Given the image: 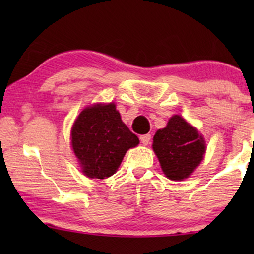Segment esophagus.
<instances>
[{"instance_id": "34e87169", "label": "esophagus", "mask_w": 254, "mask_h": 254, "mask_svg": "<svg viewBox=\"0 0 254 254\" xmlns=\"http://www.w3.org/2000/svg\"><path fill=\"white\" fill-rule=\"evenodd\" d=\"M140 140L142 143H143L144 145H148L149 143H150V140H151V135L150 134H145V135H141L140 136Z\"/></svg>"}]
</instances>
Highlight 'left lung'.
I'll list each match as a JSON object with an SVG mask.
<instances>
[{
	"instance_id": "left-lung-1",
	"label": "left lung",
	"mask_w": 254,
	"mask_h": 254,
	"mask_svg": "<svg viewBox=\"0 0 254 254\" xmlns=\"http://www.w3.org/2000/svg\"><path fill=\"white\" fill-rule=\"evenodd\" d=\"M152 149L165 176L179 182L190 177L200 164L206 144L195 128L180 116H173L166 127L155 134Z\"/></svg>"
}]
</instances>
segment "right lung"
<instances>
[{
    "label": "right lung",
    "mask_w": 254,
    "mask_h": 254,
    "mask_svg": "<svg viewBox=\"0 0 254 254\" xmlns=\"http://www.w3.org/2000/svg\"><path fill=\"white\" fill-rule=\"evenodd\" d=\"M71 144L83 173L105 179L119 168L126 151L136 147L138 137L121 121L113 103L86 107L71 128Z\"/></svg>",
    "instance_id": "add662e5"
}]
</instances>
